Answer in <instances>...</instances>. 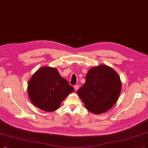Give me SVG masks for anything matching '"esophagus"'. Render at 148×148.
<instances>
[{"instance_id": "34e87169", "label": "esophagus", "mask_w": 148, "mask_h": 148, "mask_svg": "<svg viewBox=\"0 0 148 148\" xmlns=\"http://www.w3.org/2000/svg\"><path fill=\"white\" fill-rule=\"evenodd\" d=\"M74 88H75V90H77L78 88H79V85H75L74 86Z\"/></svg>"}]
</instances>
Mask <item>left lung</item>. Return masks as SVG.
Masks as SVG:
<instances>
[{"instance_id": "1", "label": "left lung", "mask_w": 148, "mask_h": 148, "mask_svg": "<svg viewBox=\"0 0 148 148\" xmlns=\"http://www.w3.org/2000/svg\"><path fill=\"white\" fill-rule=\"evenodd\" d=\"M121 90L119 75L113 69L101 65L88 70L86 82L77 93L88 111L100 114L113 107Z\"/></svg>"}]
</instances>
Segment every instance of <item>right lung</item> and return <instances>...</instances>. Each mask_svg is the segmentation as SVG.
Here are the masks:
<instances>
[{"mask_svg": "<svg viewBox=\"0 0 148 148\" xmlns=\"http://www.w3.org/2000/svg\"><path fill=\"white\" fill-rule=\"evenodd\" d=\"M74 88L62 78L55 68L43 67L29 79L27 91L32 103L40 109L53 112Z\"/></svg>", "mask_w": 148, "mask_h": 148, "instance_id": "add662e5", "label": "right lung"}]
</instances>
